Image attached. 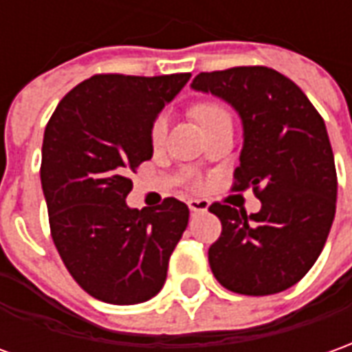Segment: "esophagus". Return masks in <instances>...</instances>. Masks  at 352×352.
<instances>
[{
    "mask_svg": "<svg viewBox=\"0 0 352 352\" xmlns=\"http://www.w3.org/2000/svg\"><path fill=\"white\" fill-rule=\"evenodd\" d=\"M208 204L206 200H188V210L192 212V214H202V212H206L208 210Z\"/></svg>",
    "mask_w": 352,
    "mask_h": 352,
    "instance_id": "esophagus-1",
    "label": "esophagus"
}]
</instances>
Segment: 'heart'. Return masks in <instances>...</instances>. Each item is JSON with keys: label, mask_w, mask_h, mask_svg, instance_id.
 <instances>
[{"label": "heart", "mask_w": 352, "mask_h": 352, "mask_svg": "<svg viewBox=\"0 0 352 352\" xmlns=\"http://www.w3.org/2000/svg\"><path fill=\"white\" fill-rule=\"evenodd\" d=\"M192 116L198 121L200 126H206L208 123L216 121L219 117L229 116L226 111V107H221L219 104H212V102H202V104H196L192 107ZM167 135V116L166 113H160V116L152 121L150 125V140L152 144L160 146L164 142V138Z\"/></svg>", "instance_id": "obj_1"}]
</instances>
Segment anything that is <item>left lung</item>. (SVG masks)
<instances>
[{
  "mask_svg": "<svg viewBox=\"0 0 352 352\" xmlns=\"http://www.w3.org/2000/svg\"><path fill=\"white\" fill-rule=\"evenodd\" d=\"M192 88L226 100L243 121L233 190L252 188L258 214L214 202L221 235L208 250L221 285L239 295L281 293L307 276L336 217L337 173L326 123L305 92L270 67L200 73Z\"/></svg>",
  "mask_w": 352,
  "mask_h": 352,
  "instance_id": "obj_1",
  "label": "left lung"
}]
</instances>
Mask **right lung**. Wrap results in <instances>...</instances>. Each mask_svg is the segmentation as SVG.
Returning <instances> with one entry per match:
<instances>
[{
  "instance_id": "add662e5",
  "label": "right lung",
  "mask_w": 352,
  "mask_h": 352,
  "mask_svg": "<svg viewBox=\"0 0 352 352\" xmlns=\"http://www.w3.org/2000/svg\"><path fill=\"white\" fill-rule=\"evenodd\" d=\"M162 76L94 75L57 104L44 131L42 190L52 239L78 285L109 305H138L166 283L188 208L126 206L131 171L152 157L150 125L188 82Z\"/></svg>"
}]
</instances>
